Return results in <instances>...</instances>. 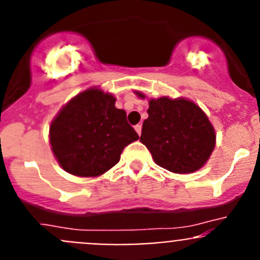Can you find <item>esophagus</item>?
I'll use <instances>...</instances> for the list:
<instances>
[{"instance_id": "obj_1", "label": "esophagus", "mask_w": 260, "mask_h": 260, "mask_svg": "<svg viewBox=\"0 0 260 260\" xmlns=\"http://www.w3.org/2000/svg\"><path fill=\"white\" fill-rule=\"evenodd\" d=\"M135 129H136V132H137L138 135L141 136V133H142V125L137 124V125H136V127H135Z\"/></svg>"}]
</instances>
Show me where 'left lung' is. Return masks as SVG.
<instances>
[{
    "label": "left lung",
    "instance_id": "left-lung-1",
    "mask_svg": "<svg viewBox=\"0 0 260 260\" xmlns=\"http://www.w3.org/2000/svg\"><path fill=\"white\" fill-rule=\"evenodd\" d=\"M140 99L146 95L135 91ZM148 118L140 141L162 169L174 174H192L210 158L216 143L214 125L192 101L159 96L148 101Z\"/></svg>",
    "mask_w": 260,
    "mask_h": 260
}]
</instances>
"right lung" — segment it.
<instances>
[{"instance_id":"obj_1","label":"right lung","mask_w":260,"mask_h":260,"mask_svg":"<svg viewBox=\"0 0 260 260\" xmlns=\"http://www.w3.org/2000/svg\"><path fill=\"white\" fill-rule=\"evenodd\" d=\"M51 151L62 170L79 177H98L119 162L138 135L115 96L91 86L73 96L50 124Z\"/></svg>"}]
</instances>
